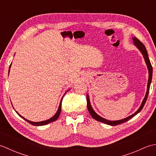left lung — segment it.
<instances>
[{"label":"left lung","mask_w":156,"mask_h":156,"mask_svg":"<svg viewBox=\"0 0 156 156\" xmlns=\"http://www.w3.org/2000/svg\"><path fill=\"white\" fill-rule=\"evenodd\" d=\"M133 39V44L135 46H136V48L140 50L141 53V54L143 55V57L144 58V60L145 62V64L147 65V67L148 69V73H149V77H148V82H147V92H146V94H145V97L144 98L143 101L141 102V105H140V108H138V110L135 112L133 114H132L131 115L129 116V117H126L125 119H121V120H118V121H109L107 120V119H105L104 118H102L101 116H99L97 113H96V112L93 110V108H92L91 104H90V99H89V96L87 94V108H88V110L90 112V115L92 116V117L95 120H97L98 121H100L102 122H104L105 124H107L108 125H111V126H115V125H117L119 124H121L122 122H125L126 121H129V119L133 118L134 116L136 115L137 114H138L139 112H140L142 108H144V105L145 104V102H146L147 101V98L148 97V94H149V92H150V84H151V79H152V73H153V69H152V66L151 64V62L150 61V59H149L148 57V54H147V51L146 50V48H145V45L142 44V43L137 38H136L135 37H132Z\"/></svg>","instance_id":"1"}]
</instances>
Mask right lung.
Wrapping results in <instances>:
<instances>
[{"label": "right lung", "instance_id": "1", "mask_svg": "<svg viewBox=\"0 0 156 156\" xmlns=\"http://www.w3.org/2000/svg\"><path fill=\"white\" fill-rule=\"evenodd\" d=\"M11 64L10 65V67H9V72H10V69H11ZM69 90H67V92L68 91H69ZM66 92L65 93H66V92ZM63 97L62 98V99H61V101H60V103H59V107H58V111H57V112H55V114L52 117H51L50 119H48V120H45V121H39V122H33V121H29V120H27V119H26L25 118H24L23 117H22V116L20 115V114H19L17 112H16L15 110V111H16V113H17L20 117H21V118H23V119H24V120H25L26 121H27L29 123H30V124H31V125H35V126H42V125H47V124H48V123H50V122H53V121H56L57 120V119L59 117V115H60V112H61V110H62V99H63ZM12 104V103H11Z\"/></svg>", "mask_w": 156, "mask_h": 156}]
</instances>
